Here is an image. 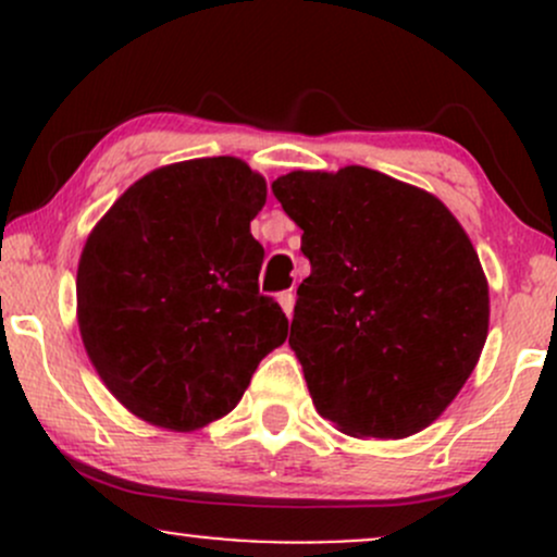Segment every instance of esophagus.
<instances>
[{
	"mask_svg": "<svg viewBox=\"0 0 557 557\" xmlns=\"http://www.w3.org/2000/svg\"><path fill=\"white\" fill-rule=\"evenodd\" d=\"M277 300H280V306H283L285 314L290 317V314H293V306H296V293H293V290H283V293H280V296H277Z\"/></svg>",
	"mask_w": 557,
	"mask_h": 557,
	"instance_id": "esophagus-1",
	"label": "esophagus"
}]
</instances>
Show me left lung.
<instances>
[{
	"mask_svg": "<svg viewBox=\"0 0 557 557\" xmlns=\"http://www.w3.org/2000/svg\"><path fill=\"white\" fill-rule=\"evenodd\" d=\"M304 230L290 348L319 417L356 437L430 426L474 372L490 290L469 235L440 198L367 168L272 183Z\"/></svg>",
	"mask_w": 557,
	"mask_h": 557,
	"instance_id": "left-lung-1",
	"label": "left lung"
}]
</instances>
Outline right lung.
<instances>
[{"mask_svg":"<svg viewBox=\"0 0 557 557\" xmlns=\"http://www.w3.org/2000/svg\"><path fill=\"white\" fill-rule=\"evenodd\" d=\"M267 183L240 159H190L133 183L88 235L78 324L131 413L190 432L238 406L287 317L259 293L251 220Z\"/></svg>","mask_w":557,"mask_h":557,"instance_id":"add662e5","label":"right lung"}]
</instances>
